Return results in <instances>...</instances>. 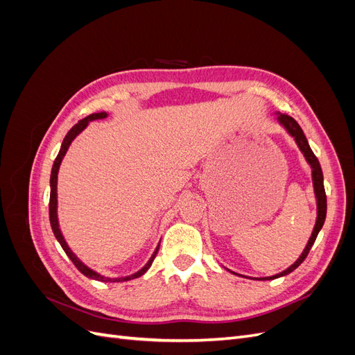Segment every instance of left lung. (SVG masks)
Here are the masks:
<instances>
[{
	"label": "left lung",
	"mask_w": 355,
	"mask_h": 355,
	"mask_svg": "<svg viewBox=\"0 0 355 355\" xmlns=\"http://www.w3.org/2000/svg\"><path fill=\"white\" fill-rule=\"evenodd\" d=\"M275 120L277 123L280 124L284 130L287 132L288 136L293 137V141L296 142L299 151L304 154L306 163L309 164L311 167V178H313V187H314V196H315V201H317V219H315V225H314V230L313 232H311V237L305 245L304 252L300 253V256L297 257V259L295 261V263L290 265L288 268H286L284 271L278 272L275 275H271V277H259V278H253V277H245V275H241V277H245V278H252V280H275V278H280V277H284L287 274H290L292 271H295L296 268L302 263L305 261V257L308 256L311 247H313L317 235L320 232V230L323 228L324 225V220H326V213H327V200H326V191H324V182H323V171H321V166L318 163L317 157L314 155L313 149H311L306 137L302 132V128H300V125L293 120L292 116L288 115H284L282 112H275ZM232 272V271H231ZM235 275H240L237 272H232Z\"/></svg>",
	"instance_id": "left-lung-1"
}]
</instances>
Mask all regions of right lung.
I'll return each mask as SVG.
<instances>
[{"label": "right lung", "instance_id": "1", "mask_svg": "<svg viewBox=\"0 0 355 355\" xmlns=\"http://www.w3.org/2000/svg\"><path fill=\"white\" fill-rule=\"evenodd\" d=\"M106 116H108V114H106V112H98V114H92V115H89V116H85L84 120H81V121H78L77 124H75V125L71 128V130L68 132V135L65 136V139H63V142H62V145H60V151H59V154H58V157H56V159H55V164H53V167H51L49 214H50V225H51L53 234H55L56 240H58L59 244L62 245L63 252H65V253L68 254L69 259L73 262L75 266L78 268V271H80L81 274H84L87 278H92V280H98V282H102V283H123V282H130V280H133V278L141 277V275H144V274L149 270V266L153 265V262H154V259H155V256H157V253H158L159 244L157 245V249L154 250L153 256L149 257V261L145 263V266H142L141 270H139L137 272H135V274H132V275H127V277H114V278L105 277V275L99 274L98 271L92 270V268L85 265L83 261H80V257L71 250V247L68 245L65 237H63V234H62V231H60L59 218H58V173H59V168H60V164H62V159H63V157H65V154L68 153L69 145L72 144L73 139L77 137V136L84 130V128L89 125L90 121L103 120V118H106Z\"/></svg>", "mask_w": 355, "mask_h": 355}]
</instances>
